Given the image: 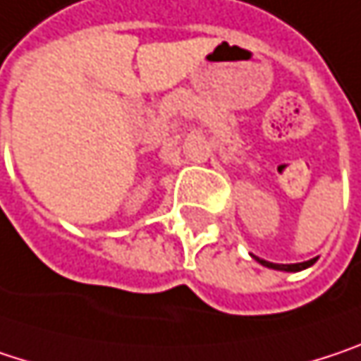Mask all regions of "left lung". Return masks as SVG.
I'll return each instance as SVG.
<instances>
[{"label": "left lung", "mask_w": 361, "mask_h": 361, "mask_svg": "<svg viewBox=\"0 0 361 361\" xmlns=\"http://www.w3.org/2000/svg\"><path fill=\"white\" fill-rule=\"evenodd\" d=\"M262 266H266V268H272V270H285V272H299V270H305V268H310L318 257H314V259H307V262H301V264H272V262H266V259H259V257H255Z\"/></svg>", "instance_id": "8db88e82"}]
</instances>
